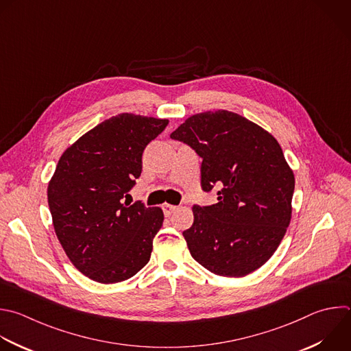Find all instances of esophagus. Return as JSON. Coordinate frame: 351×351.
Masks as SVG:
<instances>
[{
    "label": "esophagus",
    "instance_id": "obj_1",
    "mask_svg": "<svg viewBox=\"0 0 351 351\" xmlns=\"http://www.w3.org/2000/svg\"><path fill=\"white\" fill-rule=\"evenodd\" d=\"M162 210H164L165 216H171L172 212L176 210V206H175V205H171V204H164V205H162Z\"/></svg>",
    "mask_w": 351,
    "mask_h": 351
}]
</instances>
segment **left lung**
<instances>
[{
  "instance_id": "8db88e82",
  "label": "left lung",
  "mask_w": 351,
  "mask_h": 351,
  "mask_svg": "<svg viewBox=\"0 0 351 351\" xmlns=\"http://www.w3.org/2000/svg\"><path fill=\"white\" fill-rule=\"evenodd\" d=\"M202 158L201 186L219 202L193 206L183 231L194 261L213 274L245 277L277 251L292 216L295 175L277 139L227 110L194 114L171 134Z\"/></svg>"
}]
</instances>
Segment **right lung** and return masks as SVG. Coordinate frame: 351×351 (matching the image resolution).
<instances>
[{"label":"right lung","instance_id":"right-lung-1","mask_svg":"<svg viewBox=\"0 0 351 351\" xmlns=\"http://www.w3.org/2000/svg\"><path fill=\"white\" fill-rule=\"evenodd\" d=\"M168 123L121 112L84 134L59 158L48 183L53 228L74 267L96 282L125 281L150 261L164 212L131 205L124 197L142 173L146 146Z\"/></svg>","mask_w":351,"mask_h":351}]
</instances>
